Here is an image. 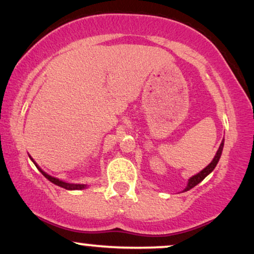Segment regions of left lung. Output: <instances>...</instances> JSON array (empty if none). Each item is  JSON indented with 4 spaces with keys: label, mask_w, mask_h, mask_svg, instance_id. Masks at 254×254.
<instances>
[{
    "label": "left lung",
    "mask_w": 254,
    "mask_h": 254,
    "mask_svg": "<svg viewBox=\"0 0 254 254\" xmlns=\"http://www.w3.org/2000/svg\"><path fill=\"white\" fill-rule=\"evenodd\" d=\"M223 147H224V140H223V141H221L220 147H219L217 154H215L214 159H213V160H212L211 164H209V165L207 166V167L203 168V170H202L201 172H200V173H198L196 175H194V177L190 178V179L189 180V184H187V187H186V189H185V192H186V190H190V189H193L194 186H196V185H198V184L200 183V181H202L203 179H205L206 177H207V175H208L209 173H211L212 171L214 170L215 166H217V164H218L219 159H220L221 152H223Z\"/></svg>",
    "instance_id": "1"
}]
</instances>
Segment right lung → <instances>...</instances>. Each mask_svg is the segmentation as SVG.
Segmentation results:
<instances>
[{
    "label": "right lung",
    "instance_id": "right-lung-1",
    "mask_svg": "<svg viewBox=\"0 0 254 254\" xmlns=\"http://www.w3.org/2000/svg\"><path fill=\"white\" fill-rule=\"evenodd\" d=\"M30 159H31V158H30ZM31 160H33V159H31ZM33 162H34V160H33ZM34 164H35L36 167L39 168V171H40L41 173H42L43 175H45L47 179H48L49 181H52L53 184L58 185V186L64 187V189H65V190H83V189H86V187H87V185H82V184H68V183H64V181L56 179V178L51 177V175H48L47 173H45V172L41 170L39 166L36 165V162H34Z\"/></svg>",
    "mask_w": 254,
    "mask_h": 254
}]
</instances>
